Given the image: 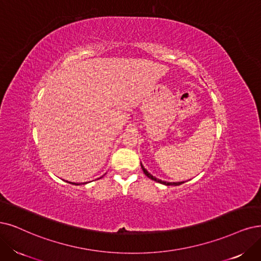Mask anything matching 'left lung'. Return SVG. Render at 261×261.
I'll use <instances>...</instances> for the list:
<instances>
[{"label": "left lung", "instance_id": "left-lung-1", "mask_svg": "<svg viewBox=\"0 0 261 261\" xmlns=\"http://www.w3.org/2000/svg\"><path fill=\"white\" fill-rule=\"evenodd\" d=\"M141 168H142V170H143V172L145 173V175L147 176V177H149L150 179H152V180H155V181H158V182H161V184H163V185H167V186H172V185H174V186H178V185H181L182 182L184 181H177V182H169V181H163V180H161V179H158V178H156V177H153L150 173H148L147 172V170H145V168L143 167V165L141 163Z\"/></svg>", "mask_w": 261, "mask_h": 261}]
</instances>
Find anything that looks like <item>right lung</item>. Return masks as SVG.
<instances>
[{
    "label": "right lung",
    "mask_w": 261,
    "mask_h": 261,
    "mask_svg": "<svg viewBox=\"0 0 261 261\" xmlns=\"http://www.w3.org/2000/svg\"><path fill=\"white\" fill-rule=\"evenodd\" d=\"M71 184H72V182H71ZM73 185H80V184H75V182H73Z\"/></svg>",
    "instance_id": "1"
}]
</instances>
